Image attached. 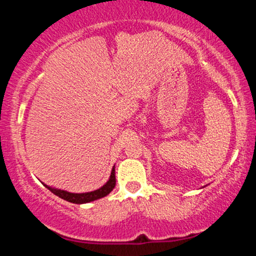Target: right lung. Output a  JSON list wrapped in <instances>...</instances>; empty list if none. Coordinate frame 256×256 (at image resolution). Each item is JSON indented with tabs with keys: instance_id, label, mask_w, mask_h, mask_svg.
I'll return each mask as SVG.
<instances>
[{
	"instance_id": "right-lung-1",
	"label": "right lung",
	"mask_w": 256,
	"mask_h": 256,
	"mask_svg": "<svg viewBox=\"0 0 256 256\" xmlns=\"http://www.w3.org/2000/svg\"><path fill=\"white\" fill-rule=\"evenodd\" d=\"M46 189H49L50 192L54 194V195L58 196V198L66 200V201L72 202V204H88V202L95 201V200L102 198L104 196H107L112 190L114 189L116 186V168H112L110 172V177L108 179V182L106 183L104 186H101L100 189L95 190V192H83V194H73V192H64V190H60V189H55V188L48 186V185L43 184Z\"/></svg>"
}]
</instances>
